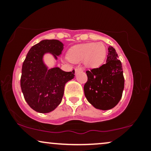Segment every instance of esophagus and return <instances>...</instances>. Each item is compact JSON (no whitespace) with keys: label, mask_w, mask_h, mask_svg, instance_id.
Here are the masks:
<instances>
[{"label":"esophagus","mask_w":151,"mask_h":151,"mask_svg":"<svg viewBox=\"0 0 151 151\" xmlns=\"http://www.w3.org/2000/svg\"><path fill=\"white\" fill-rule=\"evenodd\" d=\"M83 71H84V70H83L81 67H77V68L75 69L76 73H77V72H83Z\"/></svg>","instance_id":"esophagus-1"}]
</instances>
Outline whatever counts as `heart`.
<instances>
[{
	"mask_svg": "<svg viewBox=\"0 0 151 151\" xmlns=\"http://www.w3.org/2000/svg\"><path fill=\"white\" fill-rule=\"evenodd\" d=\"M106 54V47L102 43H84L71 47L67 52V58L72 62L84 60L88 67H97L103 63Z\"/></svg>",
	"mask_w": 151,
	"mask_h": 151,
	"instance_id": "1",
	"label": "heart"
}]
</instances>
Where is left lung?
Instances as JSON below:
<instances>
[{"instance_id":"obj_1","label":"left lung","mask_w":151,"mask_h":151,"mask_svg":"<svg viewBox=\"0 0 151 151\" xmlns=\"http://www.w3.org/2000/svg\"><path fill=\"white\" fill-rule=\"evenodd\" d=\"M106 62L98 68L86 71L84 84L87 101L96 109L109 110L118 104L124 89L122 65L113 47L108 48Z\"/></svg>"}]
</instances>
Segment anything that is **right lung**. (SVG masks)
Returning <instances> with one entry per match:
<instances>
[{"instance_id": "add662e5", "label": "right lung", "mask_w": 151, "mask_h": 151, "mask_svg": "<svg viewBox=\"0 0 151 151\" xmlns=\"http://www.w3.org/2000/svg\"><path fill=\"white\" fill-rule=\"evenodd\" d=\"M64 45L58 40H44L30 48L22 67L20 86L26 102L35 111H52L61 103L65 84L74 77V70L65 72L59 67L48 69L43 62L45 54L55 60Z\"/></svg>"}]
</instances>
